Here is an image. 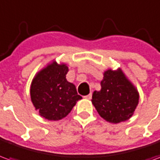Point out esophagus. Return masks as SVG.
I'll list each match as a JSON object with an SVG mask.
<instances>
[{"label": "esophagus", "mask_w": 160, "mask_h": 160, "mask_svg": "<svg viewBox=\"0 0 160 160\" xmlns=\"http://www.w3.org/2000/svg\"><path fill=\"white\" fill-rule=\"evenodd\" d=\"M85 98H86V99H91V98H92V93H90V94H88V95H87V96H85Z\"/></svg>", "instance_id": "esophagus-1"}]
</instances>
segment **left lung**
Masks as SVG:
<instances>
[{
  "label": "left lung",
  "instance_id": "obj_1",
  "mask_svg": "<svg viewBox=\"0 0 160 160\" xmlns=\"http://www.w3.org/2000/svg\"><path fill=\"white\" fill-rule=\"evenodd\" d=\"M100 91H94L92 103L101 118L111 123L125 122L134 115L140 94L122 68L104 72Z\"/></svg>",
  "mask_w": 160,
  "mask_h": 160
}]
</instances>
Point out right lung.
<instances>
[{
	"mask_svg": "<svg viewBox=\"0 0 160 160\" xmlns=\"http://www.w3.org/2000/svg\"><path fill=\"white\" fill-rule=\"evenodd\" d=\"M68 67L66 63L52 61L38 71L32 79L30 94L35 110L49 121L62 119L72 111L82 97L76 87L66 79Z\"/></svg>",
	"mask_w": 160,
	"mask_h": 160,
	"instance_id": "obj_1",
	"label": "right lung"
}]
</instances>
